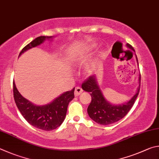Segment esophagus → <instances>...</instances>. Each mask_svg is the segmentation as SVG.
<instances>
[{
    "label": "esophagus",
    "instance_id": "1",
    "mask_svg": "<svg viewBox=\"0 0 159 159\" xmlns=\"http://www.w3.org/2000/svg\"><path fill=\"white\" fill-rule=\"evenodd\" d=\"M82 89L81 87H76L75 88V96H80V94H81L82 93Z\"/></svg>",
    "mask_w": 159,
    "mask_h": 159
}]
</instances>
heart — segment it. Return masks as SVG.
Listing matches in <instances>:
<instances>
[{
    "label": "heart",
    "instance_id": "1",
    "mask_svg": "<svg viewBox=\"0 0 159 159\" xmlns=\"http://www.w3.org/2000/svg\"><path fill=\"white\" fill-rule=\"evenodd\" d=\"M95 47L94 44H91V45H89L84 48L80 49V48H75L71 50L69 53L68 55V60L71 63H74L75 62H77L81 58V54L83 52H87L89 51H91V49H93ZM96 68V63H91L89 66H88L87 68L84 70V75L87 77H90L92 75L94 72H95V70Z\"/></svg>",
    "mask_w": 159,
    "mask_h": 159
}]
</instances>
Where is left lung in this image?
Returning <instances> with one entry per match:
<instances>
[{
	"label": "left lung",
	"mask_w": 159,
	"mask_h": 159,
	"mask_svg": "<svg viewBox=\"0 0 159 159\" xmlns=\"http://www.w3.org/2000/svg\"><path fill=\"white\" fill-rule=\"evenodd\" d=\"M126 47L134 51L133 47L129 43L126 44ZM136 59L138 64L137 57ZM139 84L137 92L131 99L125 103L112 105L105 98L95 75L89 77L82 84V89L89 92L91 96V102L87 108L89 116L92 120L101 125H109L119 121L127 115L135 103L140 91V75L139 77Z\"/></svg>",
	"instance_id": "8db88e82"
}]
</instances>
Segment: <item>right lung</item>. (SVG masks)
Masks as SVG:
<instances>
[{"label": "right lung", "instance_id": "1", "mask_svg": "<svg viewBox=\"0 0 159 159\" xmlns=\"http://www.w3.org/2000/svg\"><path fill=\"white\" fill-rule=\"evenodd\" d=\"M52 36H40L25 46L19 56L27 50L43 43L45 40L52 39ZM75 88L61 94L49 104L36 105L22 96L13 82V93L16 107L24 119L35 128L43 130H52L60 126L66 118L69 102L75 98Z\"/></svg>", "mask_w": 159, "mask_h": 159}]
</instances>
